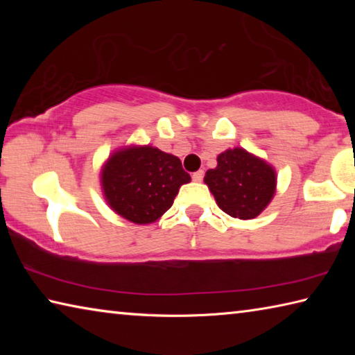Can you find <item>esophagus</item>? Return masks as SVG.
<instances>
[{
    "label": "esophagus",
    "instance_id": "34e87169",
    "mask_svg": "<svg viewBox=\"0 0 355 355\" xmlns=\"http://www.w3.org/2000/svg\"><path fill=\"white\" fill-rule=\"evenodd\" d=\"M192 180H194V182H202V180H203V171H197V172L192 173Z\"/></svg>",
    "mask_w": 355,
    "mask_h": 355
}]
</instances>
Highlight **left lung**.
I'll return each instance as SVG.
<instances>
[{
    "instance_id": "obj_1",
    "label": "left lung",
    "mask_w": 355,
    "mask_h": 355,
    "mask_svg": "<svg viewBox=\"0 0 355 355\" xmlns=\"http://www.w3.org/2000/svg\"><path fill=\"white\" fill-rule=\"evenodd\" d=\"M203 182L222 211L248 220L257 218L272 200L277 175L266 161L235 147L218 156V166L207 171Z\"/></svg>"
}]
</instances>
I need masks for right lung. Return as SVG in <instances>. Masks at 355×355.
I'll use <instances>...</instances> for the list:
<instances>
[{"instance_id": "add662e5", "label": "right lung", "mask_w": 355, "mask_h": 355, "mask_svg": "<svg viewBox=\"0 0 355 355\" xmlns=\"http://www.w3.org/2000/svg\"><path fill=\"white\" fill-rule=\"evenodd\" d=\"M191 182L182 161L152 146L116 150L101 169V189L111 207L135 224H152L172 207L182 184Z\"/></svg>"}]
</instances>
